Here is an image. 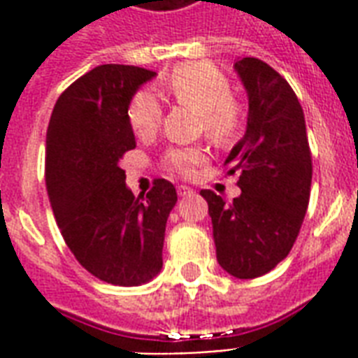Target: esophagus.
<instances>
[{"label": "esophagus", "instance_id": "34e87169", "mask_svg": "<svg viewBox=\"0 0 358 358\" xmlns=\"http://www.w3.org/2000/svg\"><path fill=\"white\" fill-rule=\"evenodd\" d=\"M176 191H178L180 197H191V195L195 193V191L191 189L189 185H178V187H176Z\"/></svg>", "mask_w": 358, "mask_h": 358}]
</instances>
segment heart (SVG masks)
Wrapping results in <instances>:
<instances>
[{
    "label": "heart",
    "instance_id": "heart-1",
    "mask_svg": "<svg viewBox=\"0 0 358 358\" xmlns=\"http://www.w3.org/2000/svg\"><path fill=\"white\" fill-rule=\"evenodd\" d=\"M167 94L180 105L199 110L201 127L217 143H225L236 133L242 120V108L231 95L227 76L206 62L178 65L167 80ZM161 108L159 101L148 90H141L133 95L127 106V118L136 136L148 138L159 129ZM206 155L197 146L171 148L165 154V165L180 174H191L203 165Z\"/></svg>",
    "mask_w": 358,
    "mask_h": 358
}]
</instances>
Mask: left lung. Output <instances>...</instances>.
Returning <instances> with one entry per match:
<instances>
[{
	"mask_svg": "<svg viewBox=\"0 0 358 358\" xmlns=\"http://www.w3.org/2000/svg\"><path fill=\"white\" fill-rule=\"evenodd\" d=\"M245 94L248 124L225 163L242 171L233 203L203 189L212 217L215 257L231 276L252 280L287 257L310 201L312 154L293 88L257 58L234 62Z\"/></svg>",
	"mask_w": 358,
	"mask_h": 358,
	"instance_id": "obj_1",
	"label": "left lung"
}]
</instances>
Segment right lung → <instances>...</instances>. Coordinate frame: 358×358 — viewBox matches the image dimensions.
I'll return each mask as SVG.
<instances>
[{"label": "right lung", "instance_id": "1", "mask_svg": "<svg viewBox=\"0 0 358 358\" xmlns=\"http://www.w3.org/2000/svg\"><path fill=\"white\" fill-rule=\"evenodd\" d=\"M154 71L99 65L56 101L46 131V191L65 244L90 274L135 287L163 266V240L174 185L155 180L135 197L120 159L136 146L127 118L136 90Z\"/></svg>", "mask_w": 358, "mask_h": 358}]
</instances>
